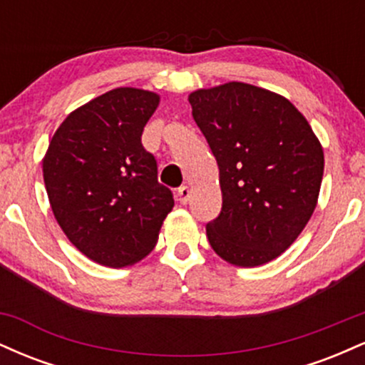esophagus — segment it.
I'll return each instance as SVG.
<instances>
[{
  "label": "esophagus",
  "instance_id": "esophagus-1",
  "mask_svg": "<svg viewBox=\"0 0 365 365\" xmlns=\"http://www.w3.org/2000/svg\"><path fill=\"white\" fill-rule=\"evenodd\" d=\"M188 199H190V188L185 187V185L180 187L178 188V200H180V202L187 204Z\"/></svg>",
  "mask_w": 365,
  "mask_h": 365
}]
</instances>
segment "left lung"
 <instances>
[{
    "label": "left lung",
    "instance_id": "obj_1",
    "mask_svg": "<svg viewBox=\"0 0 365 365\" xmlns=\"http://www.w3.org/2000/svg\"><path fill=\"white\" fill-rule=\"evenodd\" d=\"M220 168L223 207L206 225L212 250L242 267L282 255L311 220L324 171L305 116L276 92L228 82L188 96Z\"/></svg>",
    "mask_w": 365,
    "mask_h": 365
}]
</instances>
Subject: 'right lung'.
I'll return each instance as SVG.
<instances>
[{"label": "right lung", "mask_w": 365, "mask_h": 365, "mask_svg": "<svg viewBox=\"0 0 365 365\" xmlns=\"http://www.w3.org/2000/svg\"><path fill=\"white\" fill-rule=\"evenodd\" d=\"M158 104L156 92L135 87L106 92L66 116L43 159L58 225L86 257L103 266L144 259L175 206L170 188L158 182L156 159L140 140Z\"/></svg>", "instance_id": "right-lung-1"}]
</instances>
